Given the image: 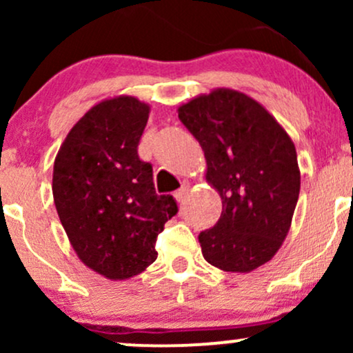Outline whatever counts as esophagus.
<instances>
[{"mask_svg":"<svg viewBox=\"0 0 353 353\" xmlns=\"http://www.w3.org/2000/svg\"><path fill=\"white\" fill-rule=\"evenodd\" d=\"M188 194H189V185L184 184L181 189H177L176 192H174V199H176V201L181 204V202L185 201V197H188Z\"/></svg>","mask_w":353,"mask_h":353,"instance_id":"esophagus-1","label":"esophagus"}]
</instances>
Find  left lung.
Masks as SVG:
<instances>
[{
  "mask_svg": "<svg viewBox=\"0 0 353 353\" xmlns=\"http://www.w3.org/2000/svg\"><path fill=\"white\" fill-rule=\"evenodd\" d=\"M199 141L205 181L222 199L212 229L199 234L202 255L225 272H250L281 249L301 192L297 151L261 103L229 88L212 89L177 109Z\"/></svg>",
  "mask_w": 353,
  "mask_h": 353,
  "instance_id": "8db88e82",
  "label": "left lung"
}]
</instances>
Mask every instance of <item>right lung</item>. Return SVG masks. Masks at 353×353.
I'll return each mask as SVG.
<instances>
[{
    "label": "right lung",
    "instance_id": "obj_1",
    "mask_svg": "<svg viewBox=\"0 0 353 353\" xmlns=\"http://www.w3.org/2000/svg\"><path fill=\"white\" fill-rule=\"evenodd\" d=\"M149 104L114 96L71 128L52 169L61 224L84 265L125 281L157 259L156 241L177 214L172 196H157L152 165L137 156Z\"/></svg>",
    "mask_w": 353,
    "mask_h": 353
}]
</instances>
